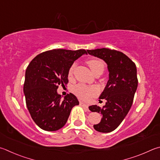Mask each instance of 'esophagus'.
<instances>
[{
	"mask_svg": "<svg viewBox=\"0 0 160 160\" xmlns=\"http://www.w3.org/2000/svg\"><path fill=\"white\" fill-rule=\"evenodd\" d=\"M80 104L82 106H83V107H85V108H88V106L87 105V104H85V103H83V102H80Z\"/></svg>",
	"mask_w": 160,
	"mask_h": 160,
	"instance_id": "34e87169",
	"label": "esophagus"
}]
</instances>
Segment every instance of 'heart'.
I'll return each mask as SVG.
<instances>
[{
  "label": "heart",
  "mask_w": 160,
  "mask_h": 160,
  "mask_svg": "<svg viewBox=\"0 0 160 160\" xmlns=\"http://www.w3.org/2000/svg\"><path fill=\"white\" fill-rule=\"evenodd\" d=\"M88 64L90 68L92 71V72L95 73L98 70H103L104 69V63L101 60L98 59H91L88 61ZM76 66V63H74L72 64L70 69L68 71V75L71 76L73 73L74 68ZM72 92L79 97L80 98L85 101H88L92 97L97 95L98 93V88L96 86H92L89 87L88 85H83V84H78V85H75L72 88Z\"/></svg>",
  "instance_id": "heart-1"
}]
</instances>
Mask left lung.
Listing matches in <instances>:
<instances>
[{
	"label": "left lung",
	"instance_id": "8db88e82",
	"mask_svg": "<svg viewBox=\"0 0 160 160\" xmlns=\"http://www.w3.org/2000/svg\"><path fill=\"white\" fill-rule=\"evenodd\" d=\"M87 51L89 54L103 59L108 66L109 79L99 97L100 99L106 100V105L102 108L92 105L89 109L102 115L100 122L94 125V129L108 133L120 125L132 107L138 87L136 64L127 55L117 50L101 48Z\"/></svg>",
	"mask_w": 160,
	"mask_h": 160
}]
</instances>
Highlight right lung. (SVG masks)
Returning a JSON list of instances; mask_svg holds the SVG:
<instances>
[{"mask_svg": "<svg viewBox=\"0 0 160 160\" xmlns=\"http://www.w3.org/2000/svg\"><path fill=\"white\" fill-rule=\"evenodd\" d=\"M85 54H88L85 50L55 49L37 55L28 64L24 84L26 103L40 129L53 132L62 128L72 107L79 105L71 93L62 99L57 89L59 85H67L71 66Z\"/></svg>", "mask_w": 160, "mask_h": 160, "instance_id": "obj_1", "label": "right lung"}]
</instances>
